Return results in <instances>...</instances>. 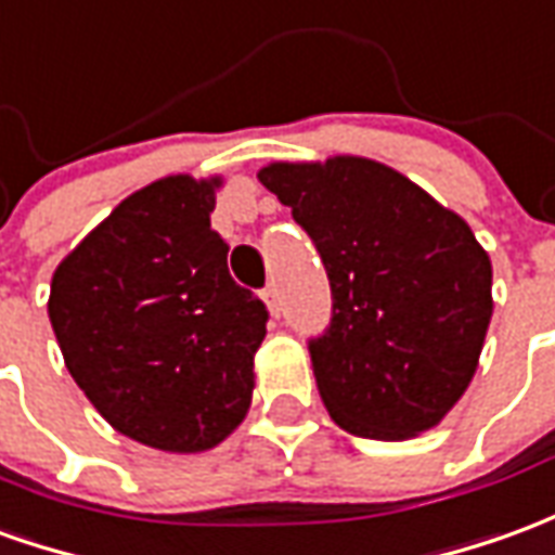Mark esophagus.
Returning a JSON list of instances; mask_svg holds the SVG:
<instances>
[{
	"mask_svg": "<svg viewBox=\"0 0 555 555\" xmlns=\"http://www.w3.org/2000/svg\"><path fill=\"white\" fill-rule=\"evenodd\" d=\"M261 297H264V304H267V309H270V315L279 318V312H282V297H279L276 285H267V288L261 291Z\"/></svg>",
	"mask_w": 555,
	"mask_h": 555,
	"instance_id": "obj_1",
	"label": "esophagus"
}]
</instances>
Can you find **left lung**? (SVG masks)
<instances>
[{"mask_svg": "<svg viewBox=\"0 0 555 555\" xmlns=\"http://www.w3.org/2000/svg\"><path fill=\"white\" fill-rule=\"evenodd\" d=\"M258 180L331 279V327L309 354L333 421L385 441L433 429L466 393L493 318V264L472 228L372 158L273 162Z\"/></svg>", "mask_w": 555, "mask_h": 555, "instance_id": "8db88e82", "label": "left lung"}]
</instances>
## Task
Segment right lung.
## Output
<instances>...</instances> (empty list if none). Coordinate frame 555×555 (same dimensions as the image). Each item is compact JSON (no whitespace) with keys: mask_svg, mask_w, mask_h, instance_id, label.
I'll list each match as a JSON object with an SVG mask.
<instances>
[{"mask_svg":"<svg viewBox=\"0 0 555 555\" xmlns=\"http://www.w3.org/2000/svg\"><path fill=\"white\" fill-rule=\"evenodd\" d=\"M222 177H165L65 255L48 315L77 387L116 433L210 451L251 405L267 306L228 273L210 228Z\"/></svg>","mask_w":555,"mask_h":555,"instance_id":"add662e5","label":"right lung"}]
</instances>
